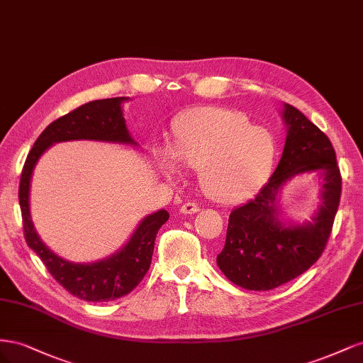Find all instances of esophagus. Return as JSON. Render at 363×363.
<instances>
[{
    "instance_id": "esophagus-1",
    "label": "esophagus",
    "mask_w": 363,
    "mask_h": 363,
    "mask_svg": "<svg viewBox=\"0 0 363 363\" xmlns=\"http://www.w3.org/2000/svg\"><path fill=\"white\" fill-rule=\"evenodd\" d=\"M199 211H200V208H199V204L194 203V201L184 203V204L180 207V212H182L183 215H192V213H196Z\"/></svg>"
}]
</instances>
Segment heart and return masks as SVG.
Segmentation results:
<instances>
[{
	"label": "heart",
	"instance_id": "obj_1",
	"mask_svg": "<svg viewBox=\"0 0 363 363\" xmlns=\"http://www.w3.org/2000/svg\"><path fill=\"white\" fill-rule=\"evenodd\" d=\"M274 152L265 128L250 124L247 116L219 107H199L184 113L172 151L163 157L167 171L175 160L200 168L204 191L219 201L244 199L262 180Z\"/></svg>",
	"mask_w": 363,
	"mask_h": 363
}]
</instances>
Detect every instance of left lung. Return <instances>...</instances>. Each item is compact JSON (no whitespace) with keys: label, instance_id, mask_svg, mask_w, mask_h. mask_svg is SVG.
Masks as SVG:
<instances>
[{"label":"left lung","instance_id":"1","mask_svg":"<svg viewBox=\"0 0 363 363\" xmlns=\"http://www.w3.org/2000/svg\"><path fill=\"white\" fill-rule=\"evenodd\" d=\"M281 116L288 136L277 168L255 199L230 213L216 257L224 276L248 291L274 289L309 269L327 245L340 200L342 179L330 139L291 104H283ZM303 172L320 174L323 203L312 222L286 226L278 218V195Z\"/></svg>","mask_w":363,"mask_h":363}]
</instances>
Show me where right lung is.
<instances>
[{"mask_svg": "<svg viewBox=\"0 0 363 363\" xmlns=\"http://www.w3.org/2000/svg\"><path fill=\"white\" fill-rule=\"evenodd\" d=\"M128 98H106L74 108L51 123L30 150L19 182V206L27 245L36 252L51 276L71 295L84 301H111L130 294L145 277L151 265L159 228L168 221L167 211L142 219L128 242L111 257L94 263H72L59 257L42 242L30 216V183L33 169L48 147L65 140H100L136 145L130 136L123 104Z\"/></svg>", "mask_w": 363, "mask_h": 363, "instance_id": "1", "label": "right lung"}]
</instances>
